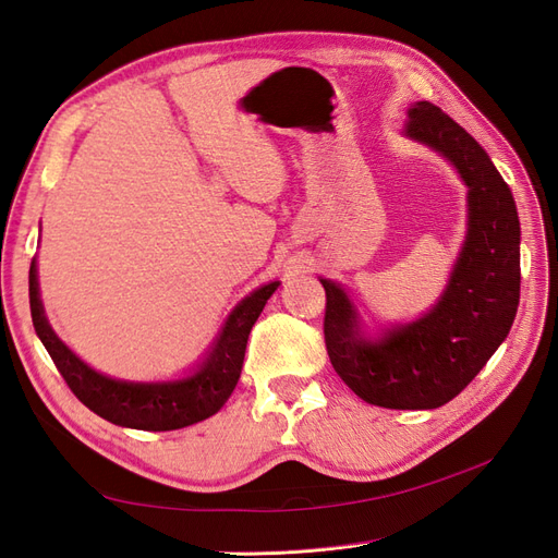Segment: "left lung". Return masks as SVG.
<instances>
[{
  "label": "left lung",
  "mask_w": 558,
  "mask_h": 558,
  "mask_svg": "<svg viewBox=\"0 0 558 558\" xmlns=\"http://www.w3.org/2000/svg\"><path fill=\"white\" fill-rule=\"evenodd\" d=\"M408 137L433 146L468 185V238L440 302L379 342L359 335L340 286L326 289L324 335L335 373L386 410H435L459 396L508 337L519 307V216L510 185L486 150L430 102L408 111Z\"/></svg>",
  "instance_id": "1"
}]
</instances>
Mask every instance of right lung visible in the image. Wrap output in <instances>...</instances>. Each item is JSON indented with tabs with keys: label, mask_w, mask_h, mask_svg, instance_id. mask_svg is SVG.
<instances>
[{
	"label": "right lung",
	"mask_w": 558,
	"mask_h": 558,
	"mask_svg": "<svg viewBox=\"0 0 558 558\" xmlns=\"http://www.w3.org/2000/svg\"><path fill=\"white\" fill-rule=\"evenodd\" d=\"M279 281L263 286L244 298L218 337L209 359L197 373L183 381L170 384H132L118 381L95 373L66 349L50 330L39 300L37 265H29V310L32 324L53 359L58 373L72 388V393L116 426L137 430H177L205 421L223 408L240 381L248 332L260 316L265 302L277 291Z\"/></svg>",
	"instance_id": "right-lung-1"
}]
</instances>
